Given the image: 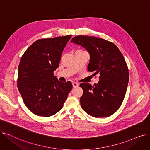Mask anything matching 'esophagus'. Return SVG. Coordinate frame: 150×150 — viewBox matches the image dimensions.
I'll use <instances>...</instances> for the list:
<instances>
[{"mask_svg":"<svg viewBox=\"0 0 150 150\" xmlns=\"http://www.w3.org/2000/svg\"><path fill=\"white\" fill-rule=\"evenodd\" d=\"M72 85H73V87L74 88H76V87H78V85H79V84H78L76 82H73L72 83Z\"/></svg>","mask_w":150,"mask_h":150,"instance_id":"34e87169","label":"esophagus"}]
</instances>
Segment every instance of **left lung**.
<instances>
[{
    "instance_id": "obj_1",
    "label": "left lung",
    "mask_w": 150,
    "mask_h": 150,
    "mask_svg": "<svg viewBox=\"0 0 150 150\" xmlns=\"http://www.w3.org/2000/svg\"><path fill=\"white\" fill-rule=\"evenodd\" d=\"M71 42L80 45L90 54L88 66L93 75L100 74V81L93 86L83 83L80 103L84 111L94 117L112 115L120 107L129 81L128 68L119 48L105 39L76 36Z\"/></svg>"
}]
</instances>
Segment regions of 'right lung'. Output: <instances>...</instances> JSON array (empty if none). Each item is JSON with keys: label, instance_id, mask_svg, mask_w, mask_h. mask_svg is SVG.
I'll use <instances>...</instances> for the list:
<instances>
[{"label": "right lung", "instance_id": "obj_1", "mask_svg": "<svg viewBox=\"0 0 150 150\" xmlns=\"http://www.w3.org/2000/svg\"><path fill=\"white\" fill-rule=\"evenodd\" d=\"M71 37L38 39L21 57L18 88L24 104L35 115L50 117L57 113L72 89L71 82H61L53 74Z\"/></svg>", "mask_w": 150, "mask_h": 150}]
</instances>
